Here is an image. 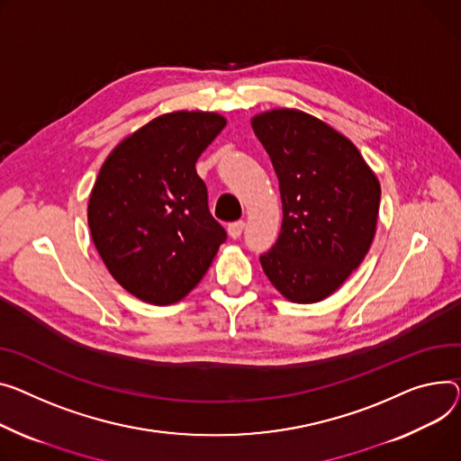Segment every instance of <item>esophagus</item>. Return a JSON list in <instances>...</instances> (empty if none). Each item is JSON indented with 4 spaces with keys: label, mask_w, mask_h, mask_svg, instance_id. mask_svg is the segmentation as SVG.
Instances as JSON below:
<instances>
[{
    "label": "esophagus",
    "mask_w": 461,
    "mask_h": 461,
    "mask_svg": "<svg viewBox=\"0 0 461 461\" xmlns=\"http://www.w3.org/2000/svg\"><path fill=\"white\" fill-rule=\"evenodd\" d=\"M242 230H244V221H237V222H231V224L228 226V233H230L231 239H239L240 233H242Z\"/></svg>",
    "instance_id": "obj_1"
}]
</instances>
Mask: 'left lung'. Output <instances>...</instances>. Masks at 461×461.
I'll return each mask as SVG.
<instances>
[{
  "mask_svg": "<svg viewBox=\"0 0 461 461\" xmlns=\"http://www.w3.org/2000/svg\"><path fill=\"white\" fill-rule=\"evenodd\" d=\"M280 181L284 221L259 256L287 300L313 303L339 289L371 249L380 183L357 148L322 120L296 109L252 118Z\"/></svg>",
  "mask_w": 461,
  "mask_h": 461,
  "instance_id": "8db88e82",
  "label": "left lung"
}]
</instances>
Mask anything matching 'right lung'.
I'll return each mask as SVG.
<instances>
[{
	"label": "right lung",
	"mask_w": 461,
	"mask_h": 461,
	"mask_svg": "<svg viewBox=\"0 0 461 461\" xmlns=\"http://www.w3.org/2000/svg\"><path fill=\"white\" fill-rule=\"evenodd\" d=\"M226 126L217 113L176 111L148 122L105 159L88 200V228L113 278L167 305L187 296L226 240L196 174Z\"/></svg>",
	"instance_id": "right-lung-1"
}]
</instances>
